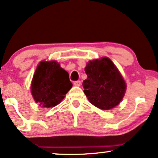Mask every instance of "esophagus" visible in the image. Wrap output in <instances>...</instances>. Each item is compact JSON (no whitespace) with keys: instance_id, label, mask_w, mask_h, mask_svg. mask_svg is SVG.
I'll use <instances>...</instances> for the list:
<instances>
[{"instance_id":"obj_1","label":"esophagus","mask_w":158,"mask_h":158,"mask_svg":"<svg viewBox=\"0 0 158 158\" xmlns=\"http://www.w3.org/2000/svg\"><path fill=\"white\" fill-rule=\"evenodd\" d=\"M74 85H75V86H80L81 85V81H74Z\"/></svg>"}]
</instances>
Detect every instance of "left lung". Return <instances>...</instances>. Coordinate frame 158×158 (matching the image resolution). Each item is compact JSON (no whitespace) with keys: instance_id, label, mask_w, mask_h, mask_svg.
Here are the masks:
<instances>
[{"instance_id":"obj_1","label":"left lung","mask_w":158,"mask_h":158,"mask_svg":"<svg viewBox=\"0 0 158 158\" xmlns=\"http://www.w3.org/2000/svg\"><path fill=\"white\" fill-rule=\"evenodd\" d=\"M88 78L83 81L84 93L89 102L102 110L119 104L126 84L119 70L108 57L89 61L85 68Z\"/></svg>"}]
</instances>
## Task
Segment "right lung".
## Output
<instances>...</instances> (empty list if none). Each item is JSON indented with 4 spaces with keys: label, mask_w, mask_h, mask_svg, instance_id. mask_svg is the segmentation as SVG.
I'll list each match as a JSON object with an SVG mask.
<instances>
[{
    "label": "right lung",
    "mask_w": 158,
    "mask_h": 158,
    "mask_svg": "<svg viewBox=\"0 0 158 158\" xmlns=\"http://www.w3.org/2000/svg\"><path fill=\"white\" fill-rule=\"evenodd\" d=\"M72 86L68 73L57 61H42L32 78L31 93L39 106L51 108L62 101Z\"/></svg>",
    "instance_id": "add662e5"
}]
</instances>
